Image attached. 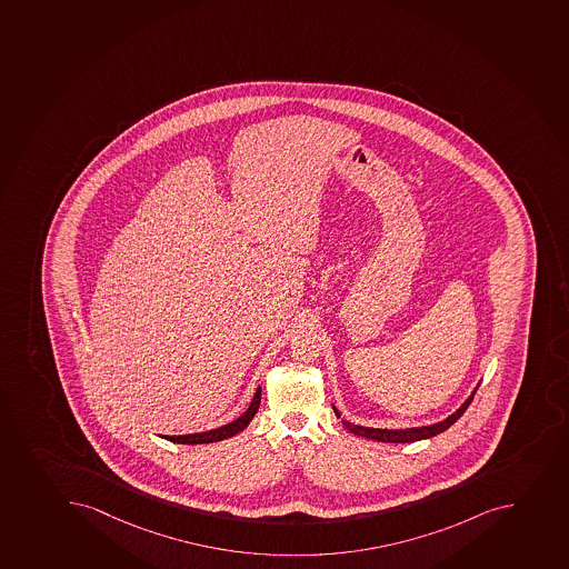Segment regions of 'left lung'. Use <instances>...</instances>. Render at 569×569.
Returning <instances> with one entry per match:
<instances>
[{"instance_id":"left-lung-1","label":"left lung","mask_w":569,"mask_h":569,"mask_svg":"<svg viewBox=\"0 0 569 569\" xmlns=\"http://www.w3.org/2000/svg\"><path fill=\"white\" fill-rule=\"evenodd\" d=\"M479 383L473 388L472 393L468 395V399L448 415L447 419L439 420L436 425L428 426H413V428H397V430H386V428H367V426L352 425L347 419H341V425L346 426L347 430L355 433V436L366 437V439H372L378 442H417L422 439H431V437L439 436L442 431H447L453 422L461 419L462 413L467 411L468 406L472 402L473 395L478 391ZM336 417L340 419L341 413L332 403Z\"/></svg>"}]
</instances>
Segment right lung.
I'll list each match as a JSON object with an SVG mask.
<instances>
[{"mask_svg":"<svg viewBox=\"0 0 569 569\" xmlns=\"http://www.w3.org/2000/svg\"><path fill=\"white\" fill-rule=\"evenodd\" d=\"M261 403V386L257 388L253 400H251L250 408L246 409L244 413L231 420L228 425L214 428V430L200 431V433H187V436H163V439L170 442H178V445H209V442L223 441L229 437L237 436L240 431L246 430L250 425L253 417H256L257 409Z\"/></svg>","mask_w":569,"mask_h":569,"instance_id":"1","label":"right lung"}]
</instances>
